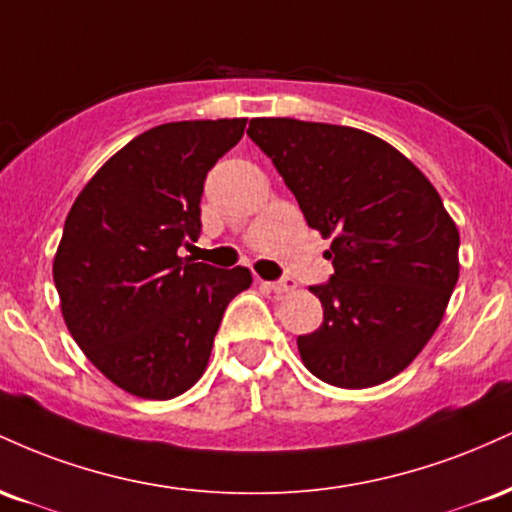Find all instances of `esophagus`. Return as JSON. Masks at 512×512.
Instances as JSON below:
<instances>
[{
    "label": "esophagus",
    "instance_id": "esophagus-1",
    "mask_svg": "<svg viewBox=\"0 0 512 512\" xmlns=\"http://www.w3.org/2000/svg\"><path fill=\"white\" fill-rule=\"evenodd\" d=\"M262 286L274 293H289L296 289V281L289 279V276H284V279H279V281H262Z\"/></svg>",
    "mask_w": 512,
    "mask_h": 512
}]
</instances>
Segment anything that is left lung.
<instances>
[{
  "label": "left lung",
  "mask_w": 512,
  "mask_h": 512,
  "mask_svg": "<svg viewBox=\"0 0 512 512\" xmlns=\"http://www.w3.org/2000/svg\"><path fill=\"white\" fill-rule=\"evenodd\" d=\"M248 137L308 226L332 238L334 274L310 286L322 325L298 337L305 368L346 390L395 378L438 330L460 276V233L436 187L363 129L255 117Z\"/></svg>",
  "instance_id": "obj_1"
}]
</instances>
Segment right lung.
Returning <instances> with one entry per match:
<instances>
[{"label": "right lung", "mask_w": 512, "mask_h": 512, "mask_svg": "<svg viewBox=\"0 0 512 512\" xmlns=\"http://www.w3.org/2000/svg\"><path fill=\"white\" fill-rule=\"evenodd\" d=\"M245 117L158 125L122 146L69 209L52 276L74 342L117 387L173 399L207 368L226 305L250 269L180 257L202 231L199 202Z\"/></svg>", "instance_id": "obj_1"}]
</instances>
